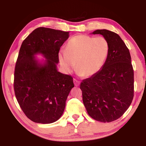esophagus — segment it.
I'll list each match as a JSON object with an SVG mask.
<instances>
[{
    "label": "esophagus",
    "mask_w": 146,
    "mask_h": 146,
    "mask_svg": "<svg viewBox=\"0 0 146 146\" xmlns=\"http://www.w3.org/2000/svg\"><path fill=\"white\" fill-rule=\"evenodd\" d=\"M73 82L75 84V86H78L80 85V82H78V80H76V79H73Z\"/></svg>",
    "instance_id": "1"
}]
</instances>
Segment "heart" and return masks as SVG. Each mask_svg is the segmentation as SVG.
<instances>
[{
    "label": "heart",
    "mask_w": 146,
    "mask_h": 146,
    "mask_svg": "<svg viewBox=\"0 0 146 146\" xmlns=\"http://www.w3.org/2000/svg\"><path fill=\"white\" fill-rule=\"evenodd\" d=\"M109 51L110 44L103 36L78 35L68 41L66 49L59 51L58 58L64 73L72 72L75 66L79 75L88 78L102 69Z\"/></svg>",
    "instance_id": "obj_1"
}]
</instances>
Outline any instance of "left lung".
Listing matches in <instances>:
<instances>
[{"label":"left lung","mask_w":146,"mask_h":146,"mask_svg":"<svg viewBox=\"0 0 146 146\" xmlns=\"http://www.w3.org/2000/svg\"><path fill=\"white\" fill-rule=\"evenodd\" d=\"M91 33L102 35L107 39L110 51L102 69L81 82L83 103L93 119L113 122L126 111L134 96L131 58L118 34L107 29H97Z\"/></svg>","instance_id":"8db88e82"}]
</instances>
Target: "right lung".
<instances>
[{"label": "right lung", "instance_id": "1", "mask_svg": "<svg viewBox=\"0 0 146 146\" xmlns=\"http://www.w3.org/2000/svg\"><path fill=\"white\" fill-rule=\"evenodd\" d=\"M70 32L38 28L22 43L14 74L15 97L24 114L36 123H51L62 115L74 87L71 76L58 71V54ZM42 54L45 59L36 57Z\"/></svg>", "mask_w": 146, "mask_h": 146}]
</instances>
